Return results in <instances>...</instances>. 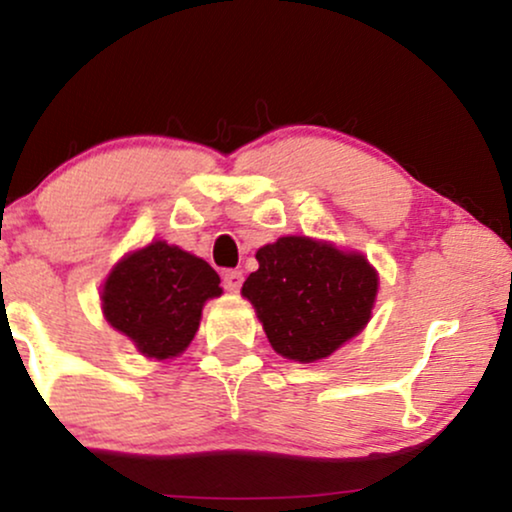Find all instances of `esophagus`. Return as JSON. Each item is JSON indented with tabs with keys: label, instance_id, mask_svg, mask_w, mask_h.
<instances>
[{
	"label": "esophagus",
	"instance_id": "1",
	"mask_svg": "<svg viewBox=\"0 0 512 512\" xmlns=\"http://www.w3.org/2000/svg\"><path fill=\"white\" fill-rule=\"evenodd\" d=\"M240 286H243V272H238V269H228V272L223 274V289L238 293Z\"/></svg>",
	"mask_w": 512,
	"mask_h": 512
}]
</instances>
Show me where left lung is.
I'll return each mask as SVG.
<instances>
[{
  "label": "left lung",
  "instance_id": "8db88e82",
  "mask_svg": "<svg viewBox=\"0 0 512 512\" xmlns=\"http://www.w3.org/2000/svg\"><path fill=\"white\" fill-rule=\"evenodd\" d=\"M260 269L243 293L279 356L315 363L366 330L380 276L358 250L330 240L284 236L257 250Z\"/></svg>",
  "mask_w": 512,
  "mask_h": 512
}]
</instances>
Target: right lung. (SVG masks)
I'll return each instance as SVG.
<instances>
[{
	"label": "right lung",
	"instance_id": "1",
	"mask_svg": "<svg viewBox=\"0 0 512 512\" xmlns=\"http://www.w3.org/2000/svg\"><path fill=\"white\" fill-rule=\"evenodd\" d=\"M219 284V274L202 257L151 240L110 269L101 286V310L139 354L168 361L195 339L204 303L223 293Z\"/></svg>",
	"mask_w": 512,
	"mask_h": 512
}]
</instances>
